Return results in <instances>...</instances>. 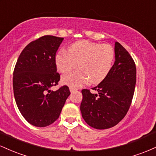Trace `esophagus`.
Segmentation results:
<instances>
[{"label":"esophagus","mask_w":156,"mask_h":156,"mask_svg":"<svg viewBox=\"0 0 156 156\" xmlns=\"http://www.w3.org/2000/svg\"><path fill=\"white\" fill-rule=\"evenodd\" d=\"M76 88H73V87H69V91H70L71 92H73L74 91H76Z\"/></svg>","instance_id":"34e87169"}]
</instances>
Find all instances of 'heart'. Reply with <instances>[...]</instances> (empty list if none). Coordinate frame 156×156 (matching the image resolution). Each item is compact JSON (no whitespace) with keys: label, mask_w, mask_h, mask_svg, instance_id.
Here are the masks:
<instances>
[{"label":"heart","mask_w":156,"mask_h":156,"mask_svg":"<svg viewBox=\"0 0 156 156\" xmlns=\"http://www.w3.org/2000/svg\"><path fill=\"white\" fill-rule=\"evenodd\" d=\"M114 60V50L112 45L82 40L69 47L68 51L61 50L55 57V65L61 73L69 72L78 63L79 69L64 75L62 83L78 88L87 82L97 84L108 76Z\"/></svg>","instance_id":"b5f03b06"}]
</instances>
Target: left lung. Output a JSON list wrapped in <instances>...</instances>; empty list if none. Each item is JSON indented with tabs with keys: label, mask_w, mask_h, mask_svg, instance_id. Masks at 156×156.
<instances>
[{
	"label": "left lung",
	"mask_w": 156,
	"mask_h": 156,
	"mask_svg": "<svg viewBox=\"0 0 156 156\" xmlns=\"http://www.w3.org/2000/svg\"><path fill=\"white\" fill-rule=\"evenodd\" d=\"M115 62L105 78L94 88L81 91L82 117L89 126L107 129L115 126L126 115L133 99L136 68L135 62L123 46L115 42Z\"/></svg>",
	"instance_id": "1"
}]
</instances>
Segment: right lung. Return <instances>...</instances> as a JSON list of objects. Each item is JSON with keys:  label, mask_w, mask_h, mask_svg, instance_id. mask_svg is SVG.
Returning <instances> with one entry per match:
<instances>
[{"label": "right lung", "mask_w": 156, "mask_h": 156, "mask_svg": "<svg viewBox=\"0 0 156 156\" xmlns=\"http://www.w3.org/2000/svg\"><path fill=\"white\" fill-rule=\"evenodd\" d=\"M64 38L47 35L30 42L21 52L13 73V90L19 111L27 122L36 127H46L59 117L70 94L58 84L55 57Z\"/></svg>", "instance_id": "add662e5"}]
</instances>
